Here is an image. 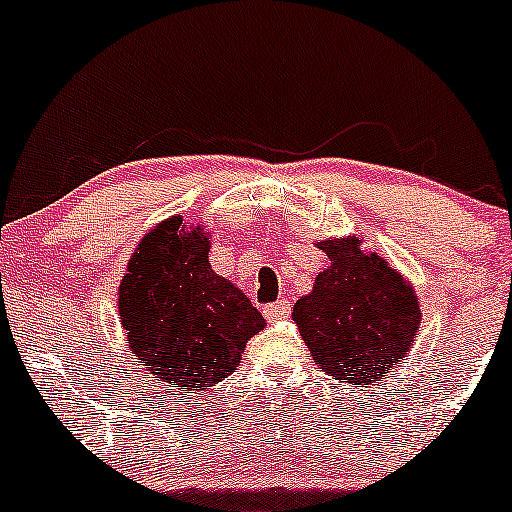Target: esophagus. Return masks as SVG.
Wrapping results in <instances>:
<instances>
[{"label":"esophagus","instance_id":"obj_1","mask_svg":"<svg viewBox=\"0 0 512 512\" xmlns=\"http://www.w3.org/2000/svg\"><path fill=\"white\" fill-rule=\"evenodd\" d=\"M263 315H266L268 322H280L290 315V302L288 300H278L271 302V305L263 307Z\"/></svg>","mask_w":512,"mask_h":512}]
</instances>
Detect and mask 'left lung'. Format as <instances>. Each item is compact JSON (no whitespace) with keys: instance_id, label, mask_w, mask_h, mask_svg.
I'll use <instances>...</instances> for the list:
<instances>
[{"instance_id":"8db88e82","label":"left lung","mask_w":512,"mask_h":512,"mask_svg":"<svg viewBox=\"0 0 512 512\" xmlns=\"http://www.w3.org/2000/svg\"><path fill=\"white\" fill-rule=\"evenodd\" d=\"M332 266L315 278L293 320L312 359L327 376L371 386L410 351L420 305L415 290L381 256L364 254L356 239L320 241Z\"/></svg>"}]
</instances>
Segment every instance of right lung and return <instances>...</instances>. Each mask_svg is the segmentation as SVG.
<instances>
[{
	"mask_svg": "<svg viewBox=\"0 0 512 512\" xmlns=\"http://www.w3.org/2000/svg\"><path fill=\"white\" fill-rule=\"evenodd\" d=\"M126 342L168 390L188 395L232 376L266 327L251 300L210 266L200 227L170 217L141 239L119 285Z\"/></svg>",
	"mask_w": 512,
	"mask_h": 512,
	"instance_id": "1",
	"label": "right lung"
}]
</instances>
